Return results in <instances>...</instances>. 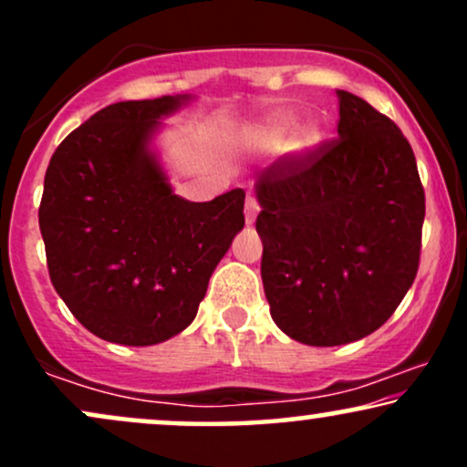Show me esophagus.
I'll list each match as a JSON object with an SVG mask.
<instances>
[{
	"instance_id": "1",
	"label": "esophagus",
	"mask_w": 467,
	"mask_h": 467,
	"mask_svg": "<svg viewBox=\"0 0 467 467\" xmlns=\"http://www.w3.org/2000/svg\"><path fill=\"white\" fill-rule=\"evenodd\" d=\"M256 215H259V203L252 195H248V200H245V223H254L256 222Z\"/></svg>"
}]
</instances>
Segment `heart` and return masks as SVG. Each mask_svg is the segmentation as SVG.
<instances>
[{
    "label": "heart",
    "instance_id": "1",
    "mask_svg": "<svg viewBox=\"0 0 467 467\" xmlns=\"http://www.w3.org/2000/svg\"><path fill=\"white\" fill-rule=\"evenodd\" d=\"M298 125V118L294 114H287V111H281V114L270 116L267 120L261 122L254 131H252L250 144L259 151H278V149L285 147L287 140V151L292 155H307L312 153L320 142H323V131L316 122H305V125ZM297 131L294 132L293 130ZM293 138L289 139L288 136Z\"/></svg>",
    "mask_w": 467,
    "mask_h": 467
}]
</instances>
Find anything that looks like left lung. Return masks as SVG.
<instances>
[{
    "mask_svg": "<svg viewBox=\"0 0 467 467\" xmlns=\"http://www.w3.org/2000/svg\"><path fill=\"white\" fill-rule=\"evenodd\" d=\"M337 140L256 175L261 278L278 329L309 347L373 334L415 281L426 200L393 120L337 89Z\"/></svg>",
    "mask_w": 467,
    "mask_h": 467,
    "instance_id": "obj_1",
    "label": "left lung"
}]
</instances>
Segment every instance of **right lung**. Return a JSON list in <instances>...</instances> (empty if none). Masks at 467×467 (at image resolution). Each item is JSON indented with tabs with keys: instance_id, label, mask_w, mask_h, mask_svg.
Wrapping results in <instances>:
<instances>
[{
	"instance_id": "obj_1",
	"label": "right lung",
	"mask_w": 467,
	"mask_h": 467,
	"mask_svg": "<svg viewBox=\"0 0 467 467\" xmlns=\"http://www.w3.org/2000/svg\"><path fill=\"white\" fill-rule=\"evenodd\" d=\"M192 96L125 100L58 144L39 228L52 285L85 329L149 347L195 320L208 281L244 228V189L211 202L175 195L155 136Z\"/></svg>"
}]
</instances>
